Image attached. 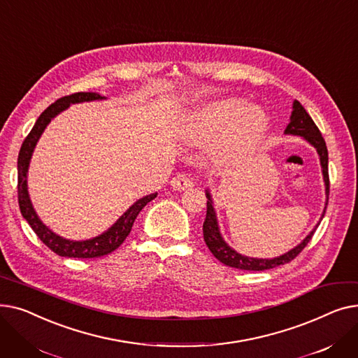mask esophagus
Returning a JSON list of instances; mask_svg holds the SVG:
<instances>
[{
	"label": "esophagus",
	"mask_w": 358,
	"mask_h": 358,
	"mask_svg": "<svg viewBox=\"0 0 358 358\" xmlns=\"http://www.w3.org/2000/svg\"><path fill=\"white\" fill-rule=\"evenodd\" d=\"M169 184H171L174 190L184 192L187 189H190V187H193V178L190 176H187V174H178L177 177H174L171 180V182H169Z\"/></svg>",
	"instance_id": "1"
}]
</instances>
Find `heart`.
Wrapping results in <instances>:
<instances>
[{
  "instance_id": "b5f03b06",
  "label": "heart",
  "mask_w": 358,
  "mask_h": 358,
  "mask_svg": "<svg viewBox=\"0 0 358 358\" xmlns=\"http://www.w3.org/2000/svg\"><path fill=\"white\" fill-rule=\"evenodd\" d=\"M238 99L215 101L203 107L187 124V139L201 145L227 136L228 150H243L252 146L267 127L266 115L251 106L243 108Z\"/></svg>"
}]
</instances>
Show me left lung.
Here are the masks:
<instances>
[{"label":"left lung","instance_id":"1","mask_svg":"<svg viewBox=\"0 0 358 358\" xmlns=\"http://www.w3.org/2000/svg\"><path fill=\"white\" fill-rule=\"evenodd\" d=\"M286 134L290 135H297V136H303L309 143H312L317 154L319 158H321V165H322V174H324V181L327 187V196H329V174H328V149L325 139L322 138L321 130L317 129L312 117L308 115V111L305 107L300 104L297 100L293 103V111L290 116V123L286 127ZM208 196V212H206V219L203 222V238L206 245L209 247L210 252L222 262V264L232 267V268H239V270H248V271H264L270 270L278 266L287 264V262L293 261L300 252L305 250V247L310 242L316 228L303 239V242H300L296 248L289 251L285 255H280L273 259H258V258H250V257H243L234 251L232 248L228 247V243L224 242L219 234L217 228V222H216V213L213 210V204H212V197L209 192L206 193ZM327 204H328V197H327ZM325 216V210L322 217ZM321 217V219H322Z\"/></svg>","mask_w":358,"mask_h":358}]
</instances>
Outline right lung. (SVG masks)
I'll return each instance as SVG.
<instances>
[{"instance_id":"obj_1","label":"right lung","mask_w":358,"mask_h":358,"mask_svg":"<svg viewBox=\"0 0 358 358\" xmlns=\"http://www.w3.org/2000/svg\"><path fill=\"white\" fill-rule=\"evenodd\" d=\"M103 97L97 92H73L71 96H65L59 100H56L53 104H50L39 119L36 120L33 129L30 130V134L26 136L20 152H18V159H17V194H18V206H20V212L23 217L27 220V223L34 231V234L39 236V239L45 243V245L53 251L55 254H58L61 257H68V258H99L103 255H107L117 250L123 241L127 238L130 234L131 227H134V222L139 212L145 208V206L157 197V193H152L149 196H145L143 199L138 200L131 208L115 223L113 227L104 232L103 235L92 238L88 241H68L64 239L58 235H55L50 229H48L45 224L41 222V219L37 217L33 206L29 199L27 193V168L29 162L33 154V149L39 141L42 131L45 130L46 124L61 113L65 110L69 104L73 103H83V101H91V100H101Z\"/></svg>"}]
</instances>
